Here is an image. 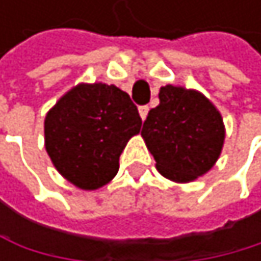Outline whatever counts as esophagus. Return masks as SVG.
<instances>
[{"label": "esophagus", "mask_w": 261, "mask_h": 261, "mask_svg": "<svg viewBox=\"0 0 261 261\" xmlns=\"http://www.w3.org/2000/svg\"><path fill=\"white\" fill-rule=\"evenodd\" d=\"M139 114H141V119L145 120V117H147V114H148V106H147V105L139 106Z\"/></svg>", "instance_id": "esophagus-1"}]
</instances>
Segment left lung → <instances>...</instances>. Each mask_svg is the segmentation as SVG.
Wrapping results in <instances>:
<instances>
[{
    "label": "left lung",
    "mask_w": 261,
    "mask_h": 261,
    "mask_svg": "<svg viewBox=\"0 0 261 261\" xmlns=\"http://www.w3.org/2000/svg\"><path fill=\"white\" fill-rule=\"evenodd\" d=\"M142 138L169 180L191 181L213 167L224 144V123L218 109L202 94L164 86L160 105L144 122Z\"/></svg>",
    "instance_id": "1"
}]
</instances>
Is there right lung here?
Masks as SVG:
<instances>
[{"label":"right lung","instance_id":"obj_1","mask_svg":"<svg viewBox=\"0 0 261 261\" xmlns=\"http://www.w3.org/2000/svg\"><path fill=\"white\" fill-rule=\"evenodd\" d=\"M142 120L129 95L116 86L80 84L45 117V148L75 186L97 189L119 170V156Z\"/></svg>","mask_w":261,"mask_h":261}]
</instances>
